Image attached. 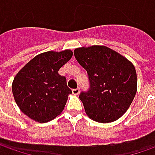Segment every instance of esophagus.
I'll return each instance as SVG.
<instances>
[{
	"label": "esophagus",
	"instance_id": "obj_1",
	"mask_svg": "<svg viewBox=\"0 0 155 155\" xmlns=\"http://www.w3.org/2000/svg\"><path fill=\"white\" fill-rule=\"evenodd\" d=\"M72 92H73L74 95H78V94L80 93V88L73 89V90H72Z\"/></svg>",
	"mask_w": 155,
	"mask_h": 155
}]
</instances>
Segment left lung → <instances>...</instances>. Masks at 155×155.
<instances>
[{
	"mask_svg": "<svg viewBox=\"0 0 155 155\" xmlns=\"http://www.w3.org/2000/svg\"><path fill=\"white\" fill-rule=\"evenodd\" d=\"M74 54L86 70L90 83L89 90L80 94L86 114L100 123L117 120L137 93L134 65L104 46L76 48Z\"/></svg>",
	"mask_w": 155,
	"mask_h": 155,
	"instance_id": "obj_1",
	"label": "left lung"
}]
</instances>
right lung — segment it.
<instances>
[{
	"label": "right lung",
	"instance_id": "right-lung-1",
	"mask_svg": "<svg viewBox=\"0 0 155 155\" xmlns=\"http://www.w3.org/2000/svg\"><path fill=\"white\" fill-rule=\"evenodd\" d=\"M73 56L70 50L35 56L13 80L12 90L20 110L35 121H50L64 110L72 91L59 69Z\"/></svg>",
	"mask_w": 155,
	"mask_h": 155
}]
</instances>
